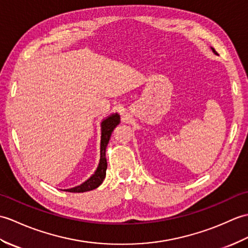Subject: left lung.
Listing matches in <instances>:
<instances>
[{
    "label": "left lung",
    "instance_id": "left-lung-1",
    "mask_svg": "<svg viewBox=\"0 0 248 248\" xmlns=\"http://www.w3.org/2000/svg\"><path fill=\"white\" fill-rule=\"evenodd\" d=\"M212 48V47H211ZM212 52L214 53V54H217V52H216V49H214V48H212Z\"/></svg>",
    "mask_w": 248,
    "mask_h": 248
}]
</instances>
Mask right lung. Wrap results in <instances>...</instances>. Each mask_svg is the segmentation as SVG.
I'll return each mask as SVG.
<instances>
[{
    "label": "right lung",
    "instance_id": "1",
    "mask_svg": "<svg viewBox=\"0 0 248 248\" xmlns=\"http://www.w3.org/2000/svg\"><path fill=\"white\" fill-rule=\"evenodd\" d=\"M120 123V115L118 113H114L109 115L108 118L102 121L101 123V158L100 162H98L97 169L90 178H88L85 183L81 185L74 186L71 189H65L63 191L67 192H73V193H80V192H87L91 191L93 189H96L98 186H101L103 180L105 179L106 176V170H107V160H106V147L108 145V142L110 140V137L115 126Z\"/></svg>",
    "mask_w": 248,
    "mask_h": 248
}]
</instances>
